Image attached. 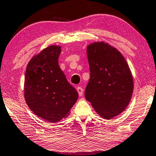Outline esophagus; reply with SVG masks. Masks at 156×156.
I'll return each mask as SVG.
<instances>
[{
  "instance_id": "1",
  "label": "esophagus",
  "mask_w": 156,
  "mask_h": 156,
  "mask_svg": "<svg viewBox=\"0 0 156 156\" xmlns=\"http://www.w3.org/2000/svg\"><path fill=\"white\" fill-rule=\"evenodd\" d=\"M76 90H77V92H78V94H79V96H80V97H82V96L83 95V89L81 87H76Z\"/></svg>"
}]
</instances>
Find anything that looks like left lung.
Returning <instances> with one entry per match:
<instances>
[{
  "mask_svg": "<svg viewBox=\"0 0 156 156\" xmlns=\"http://www.w3.org/2000/svg\"><path fill=\"white\" fill-rule=\"evenodd\" d=\"M90 77L85 99L99 116L112 119L127 108L133 93L132 72L122 53L104 41L87 46Z\"/></svg>",
  "mask_w": 156,
  "mask_h": 156,
  "instance_id": "1",
  "label": "left lung"
}]
</instances>
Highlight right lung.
Wrapping results in <instances>:
<instances>
[{
    "label": "right lung",
    "mask_w": 156,
    "mask_h": 156,
    "mask_svg": "<svg viewBox=\"0 0 156 156\" xmlns=\"http://www.w3.org/2000/svg\"><path fill=\"white\" fill-rule=\"evenodd\" d=\"M61 46L50 45L33 56L26 66L24 98L36 116L48 122L66 119L78 99L58 63Z\"/></svg>",
    "instance_id": "right-lung-1"
}]
</instances>
